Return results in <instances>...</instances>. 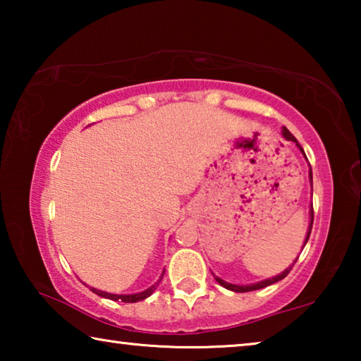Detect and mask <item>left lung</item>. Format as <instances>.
Returning <instances> with one entry per match:
<instances>
[{
	"instance_id": "8db88e82",
	"label": "left lung",
	"mask_w": 361,
	"mask_h": 361,
	"mask_svg": "<svg viewBox=\"0 0 361 361\" xmlns=\"http://www.w3.org/2000/svg\"><path fill=\"white\" fill-rule=\"evenodd\" d=\"M282 135H283V138H285V140H288V142L296 143V146H298V148H299V151H301L302 154H304V157H305V152H304V149L301 148V145L298 143V140H296L295 137H293V133H291L288 129H286V127H283V129H282ZM305 159H307V157H305ZM309 178H310V183H312V169H310V172H309ZM312 224H314V209L310 210V224H309L307 234H305L304 245H305V243H307V240H309L310 231H312ZM295 262H296V259H295ZM295 262H293V264H295ZM293 264H291L290 267H286L282 274H279V276L272 277V279H266V280H262V282H258V283H252V285H234V283H228V282H224V280H221V279L216 277V276H215V280H216V282H218L219 285L224 286V288L231 290V291H235V293H247V291H253V290H261V288H266V286L272 285V283H276V282H279V280L285 279V277L288 276V274H290V271H291Z\"/></svg>"
}]
</instances>
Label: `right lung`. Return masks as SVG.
I'll return each instance as SVG.
<instances>
[{
  "mask_svg": "<svg viewBox=\"0 0 361 361\" xmlns=\"http://www.w3.org/2000/svg\"><path fill=\"white\" fill-rule=\"evenodd\" d=\"M164 272H166V269H164ZM164 272H162V276L159 277L157 282H156L154 285H152V286H149L148 290H145V291H142V293H133V295H113V293H106V291L97 290V288H92V286H90V290H92V291L95 293V295H99V296H102V298H106V299H113V301H122V302H138V301H143V299H146L148 296H151L152 293H154L156 286L159 285V282H161L162 277H164Z\"/></svg>",
  "mask_w": 361,
  "mask_h": 361,
  "instance_id": "obj_1",
  "label": "right lung"
}]
</instances>
